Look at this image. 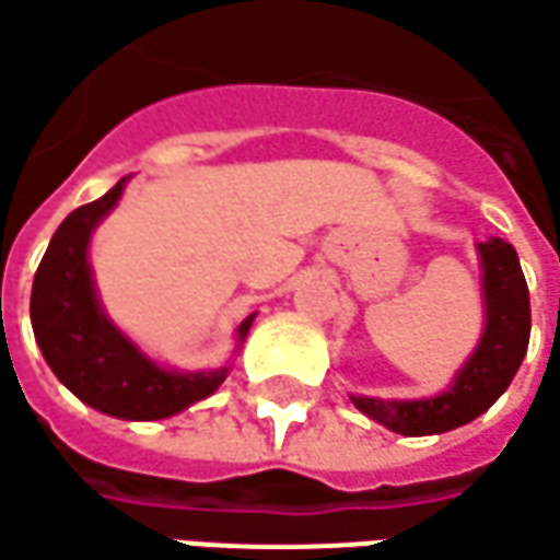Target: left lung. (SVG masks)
Returning <instances> with one entry per match:
<instances>
[{
    "label": "left lung",
    "instance_id": "8db88e82",
    "mask_svg": "<svg viewBox=\"0 0 560 560\" xmlns=\"http://www.w3.org/2000/svg\"><path fill=\"white\" fill-rule=\"evenodd\" d=\"M485 269V334L451 389L420 401L352 395V405L401 435H441L471 423L509 389L530 343V294L518 254L503 238L478 245Z\"/></svg>",
    "mask_w": 560,
    "mask_h": 560
}]
</instances>
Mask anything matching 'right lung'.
Returning <instances> with one entry per match:
<instances>
[{"instance_id":"1","label":"right lung","mask_w":560,"mask_h":560,"mask_svg":"<svg viewBox=\"0 0 560 560\" xmlns=\"http://www.w3.org/2000/svg\"><path fill=\"white\" fill-rule=\"evenodd\" d=\"M125 180L97 201L75 208L57 226L33 279L30 322L48 368L79 401L119 420H165L208 398L230 368L196 374L159 368L101 310L89 242L94 226L121 199ZM250 322L254 315L238 325V343L248 337Z\"/></svg>"}]
</instances>
